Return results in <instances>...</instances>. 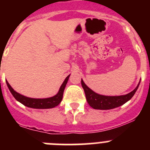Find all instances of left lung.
Listing matches in <instances>:
<instances>
[{
  "label": "left lung",
  "instance_id": "obj_1",
  "mask_svg": "<svg viewBox=\"0 0 150 150\" xmlns=\"http://www.w3.org/2000/svg\"><path fill=\"white\" fill-rule=\"evenodd\" d=\"M81 84L86 94L87 102L92 108L97 110H110L120 107L132 98L137 91L140 83L130 93L120 96H104L98 95L90 89L85 84L83 79H81Z\"/></svg>",
  "mask_w": 150,
  "mask_h": 150
}]
</instances>
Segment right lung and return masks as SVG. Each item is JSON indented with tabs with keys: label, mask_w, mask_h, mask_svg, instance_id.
<instances>
[{
	"label": "right lung",
	"mask_w": 150,
	"mask_h": 150,
	"mask_svg": "<svg viewBox=\"0 0 150 150\" xmlns=\"http://www.w3.org/2000/svg\"><path fill=\"white\" fill-rule=\"evenodd\" d=\"M69 76L66 77L64 79V81L62 83V86L60 87L59 92L55 96L52 97V98H43V99H38V98H28V97L24 96V95L18 94V92L13 89L10 85L9 84L7 81L6 82V85H7L8 88L10 89V92L13 97L16 99L18 101H19L21 104L23 105L26 106L28 107H30V108H35V109H50V108H52L56 106L59 105L61 103L62 100V97H63L64 90L66 86L67 81H68Z\"/></svg>",
	"instance_id": "obj_1"
}]
</instances>
